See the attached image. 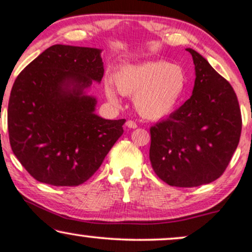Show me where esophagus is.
<instances>
[{
    "label": "esophagus",
    "instance_id": "34e87169",
    "mask_svg": "<svg viewBox=\"0 0 252 252\" xmlns=\"http://www.w3.org/2000/svg\"><path fill=\"white\" fill-rule=\"evenodd\" d=\"M126 126H128L129 129H136V128H137V124H136L134 121H126Z\"/></svg>",
    "mask_w": 252,
    "mask_h": 252
}]
</instances>
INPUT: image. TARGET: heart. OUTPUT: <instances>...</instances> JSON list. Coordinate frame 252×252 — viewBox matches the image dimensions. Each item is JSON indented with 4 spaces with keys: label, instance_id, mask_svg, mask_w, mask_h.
I'll list each match as a JSON object with an SVG mask.
<instances>
[{
    "label": "heart",
    "instance_id": "b5f03b06",
    "mask_svg": "<svg viewBox=\"0 0 252 252\" xmlns=\"http://www.w3.org/2000/svg\"><path fill=\"white\" fill-rule=\"evenodd\" d=\"M117 90L135 97V108L147 120H160L169 115L186 89L184 68L167 62H147L124 66L115 76ZM111 83H105V94L118 104V92Z\"/></svg>",
    "mask_w": 252,
    "mask_h": 252
}]
</instances>
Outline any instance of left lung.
<instances>
[{
	"instance_id": "1",
	"label": "left lung",
	"mask_w": 252,
	"mask_h": 252,
	"mask_svg": "<svg viewBox=\"0 0 252 252\" xmlns=\"http://www.w3.org/2000/svg\"><path fill=\"white\" fill-rule=\"evenodd\" d=\"M193 94L168 118L150 128L155 174L175 187H196L225 172L239 143L242 115L235 90L198 52Z\"/></svg>"
}]
</instances>
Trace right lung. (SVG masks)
<instances>
[{
	"label": "right lung",
	"mask_w": 252,
	"mask_h": 252,
	"mask_svg": "<svg viewBox=\"0 0 252 252\" xmlns=\"http://www.w3.org/2000/svg\"><path fill=\"white\" fill-rule=\"evenodd\" d=\"M100 52L53 45L14 82L8 104L10 147L37 181L70 187L84 184L123 134L126 120L97 116L96 98L84 92L102 80Z\"/></svg>",
	"instance_id": "obj_1"
}]
</instances>
